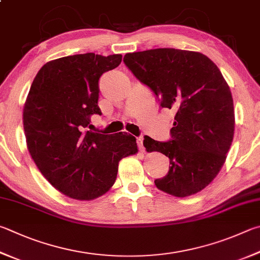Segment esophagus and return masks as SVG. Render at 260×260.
Segmentation results:
<instances>
[{
    "label": "esophagus",
    "instance_id": "34e87169",
    "mask_svg": "<svg viewBox=\"0 0 260 260\" xmlns=\"http://www.w3.org/2000/svg\"><path fill=\"white\" fill-rule=\"evenodd\" d=\"M136 143H138V145H139V149L143 151L144 146H143V138H142V136H140V138L136 139Z\"/></svg>",
    "mask_w": 260,
    "mask_h": 260
}]
</instances>
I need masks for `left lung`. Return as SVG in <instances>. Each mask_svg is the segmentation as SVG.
Segmentation results:
<instances>
[{"instance_id": "obj_1", "label": "left lung", "mask_w": 260, "mask_h": 260, "mask_svg": "<svg viewBox=\"0 0 260 260\" xmlns=\"http://www.w3.org/2000/svg\"><path fill=\"white\" fill-rule=\"evenodd\" d=\"M124 62L160 106L176 112L172 141L144 138L148 152L169 158L168 174L155 186L178 198L204 190L223 167L234 135L232 93L220 70L200 52L177 49L127 53Z\"/></svg>"}]
</instances>
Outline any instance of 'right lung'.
<instances>
[{"label":"right lung","mask_w":260,"mask_h":260,"mask_svg":"<svg viewBox=\"0 0 260 260\" xmlns=\"http://www.w3.org/2000/svg\"><path fill=\"white\" fill-rule=\"evenodd\" d=\"M121 54L63 56L37 73L23 105L27 149L48 182L72 199L89 201L115 184L118 164L138 153L134 136L87 131L101 115L99 79L121 62Z\"/></svg>","instance_id":"right-lung-1"}]
</instances>
